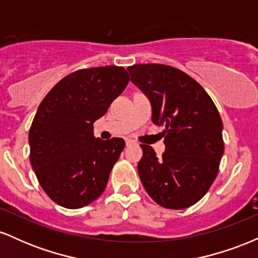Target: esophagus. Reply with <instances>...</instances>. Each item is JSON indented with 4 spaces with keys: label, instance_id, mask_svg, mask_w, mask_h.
I'll use <instances>...</instances> for the list:
<instances>
[{
    "label": "esophagus",
    "instance_id": "esophagus-1",
    "mask_svg": "<svg viewBox=\"0 0 258 258\" xmlns=\"http://www.w3.org/2000/svg\"><path fill=\"white\" fill-rule=\"evenodd\" d=\"M132 144H135V142H133L132 139H126V146H127V147L132 146Z\"/></svg>",
    "mask_w": 258,
    "mask_h": 258
}]
</instances>
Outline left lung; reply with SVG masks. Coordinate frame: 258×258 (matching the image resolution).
<instances>
[{
  "instance_id": "8db88e82",
  "label": "left lung",
  "mask_w": 258,
  "mask_h": 258,
  "mask_svg": "<svg viewBox=\"0 0 258 258\" xmlns=\"http://www.w3.org/2000/svg\"><path fill=\"white\" fill-rule=\"evenodd\" d=\"M131 80L152 103V121L165 126L161 158L142 144L138 173L149 197L165 209L194 205L207 193L224 152L221 115L193 78L164 64L127 68Z\"/></svg>"
}]
</instances>
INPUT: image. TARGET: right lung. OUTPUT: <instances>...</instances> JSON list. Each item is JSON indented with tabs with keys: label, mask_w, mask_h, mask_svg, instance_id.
Wrapping results in <instances>:
<instances>
[{
	"label": "right lung",
	"mask_w": 258,
	"mask_h": 258,
	"mask_svg": "<svg viewBox=\"0 0 258 258\" xmlns=\"http://www.w3.org/2000/svg\"><path fill=\"white\" fill-rule=\"evenodd\" d=\"M128 81L122 67L81 69L61 79L41 102L29 131L30 162L58 205L80 209L104 191L125 141L96 138L93 123Z\"/></svg>",
	"instance_id": "right-lung-1"
}]
</instances>
